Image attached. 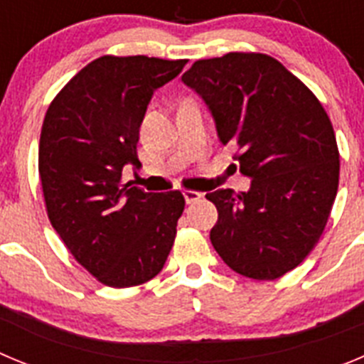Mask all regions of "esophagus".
<instances>
[{
  "label": "esophagus",
  "mask_w": 364,
  "mask_h": 364,
  "mask_svg": "<svg viewBox=\"0 0 364 364\" xmlns=\"http://www.w3.org/2000/svg\"><path fill=\"white\" fill-rule=\"evenodd\" d=\"M183 196H185V201L188 203V205H192V203H198L199 199L203 198V196L199 194V192H196V190H185V192H183Z\"/></svg>",
  "instance_id": "esophagus-1"
}]
</instances>
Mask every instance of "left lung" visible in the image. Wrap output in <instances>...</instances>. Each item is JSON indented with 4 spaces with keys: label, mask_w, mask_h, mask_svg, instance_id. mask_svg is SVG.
Here are the masks:
<instances>
[{
    "label": "left lung",
    "mask_w": 364,
    "mask_h": 364,
    "mask_svg": "<svg viewBox=\"0 0 364 364\" xmlns=\"http://www.w3.org/2000/svg\"><path fill=\"white\" fill-rule=\"evenodd\" d=\"M208 105L223 145H234L248 192L206 194L218 208L210 241L250 279H277L314 250L339 186L332 121L299 77L272 55L228 52L183 74ZM235 166V165H234Z\"/></svg>",
    "instance_id": "left-lung-1"
}]
</instances>
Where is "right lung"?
<instances>
[{"label":"right lung","mask_w":364,"mask_h":364,"mask_svg":"<svg viewBox=\"0 0 364 364\" xmlns=\"http://www.w3.org/2000/svg\"><path fill=\"white\" fill-rule=\"evenodd\" d=\"M186 60L101 55L48 105L38 168L50 225L74 259L112 288L143 284L161 272L185 210L179 190L143 192L123 183L137 165L139 127L152 94Z\"/></svg>","instance_id":"add662e5"}]
</instances>
